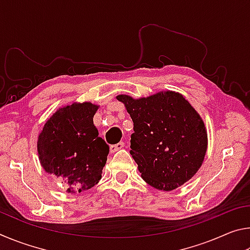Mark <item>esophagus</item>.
Returning a JSON list of instances; mask_svg holds the SVG:
<instances>
[{
	"instance_id": "1",
	"label": "esophagus",
	"mask_w": 250,
	"mask_h": 250,
	"mask_svg": "<svg viewBox=\"0 0 250 250\" xmlns=\"http://www.w3.org/2000/svg\"><path fill=\"white\" fill-rule=\"evenodd\" d=\"M124 146H125V143L122 142V141L119 142V143H117V145L110 146V152H111V153H115V152H117L118 150L122 149V147H124Z\"/></svg>"
}]
</instances>
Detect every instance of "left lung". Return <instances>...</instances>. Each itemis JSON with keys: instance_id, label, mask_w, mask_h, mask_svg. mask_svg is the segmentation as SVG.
Returning a JSON list of instances; mask_svg holds the SVG:
<instances>
[{"instance_id": "8db88e82", "label": "left lung", "mask_w": 250, "mask_h": 250, "mask_svg": "<svg viewBox=\"0 0 250 250\" xmlns=\"http://www.w3.org/2000/svg\"><path fill=\"white\" fill-rule=\"evenodd\" d=\"M133 121L130 153L142 179L172 191L195 175L207 150L202 118L179 92L161 91L146 98L117 96Z\"/></svg>"}]
</instances>
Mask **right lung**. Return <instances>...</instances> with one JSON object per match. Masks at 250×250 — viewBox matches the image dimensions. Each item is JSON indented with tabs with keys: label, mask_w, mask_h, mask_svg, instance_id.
<instances>
[{
	"label": "right lung",
	"mask_w": 250,
	"mask_h": 250,
	"mask_svg": "<svg viewBox=\"0 0 250 250\" xmlns=\"http://www.w3.org/2000/svg\"><path fill=\"white\" fill-rule=\"evenodd\" d=\"M98 105L74 103L59 108L46 121L37 140L44 170L64 180L67 192L80 193L101 179L109 146L94 125Z\"/></svg>",
	"instance_id": "1"
}]
</instances>
